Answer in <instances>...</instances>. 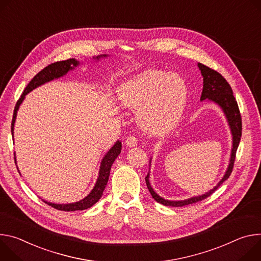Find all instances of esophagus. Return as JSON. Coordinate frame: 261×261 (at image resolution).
I'll return each mask as SVG.
<instances>
[{
    "label": "esophagus",
    "instance_id": "esophagus-1",
    "mask_svg": "<svg viewBox=\"0 0 261 261\" xmlns=\"http://www.w3.org/2000/svg\"><path fill=\"white\" fill-rule=\"evenodd\" d=\"M125 144L128 146V147H135L138 145V140L137 138L130 136V137H127L126 140H125Z\"/></svg>",
    "mask_w": 261,
    "mask_h": 261
}]
</instances>
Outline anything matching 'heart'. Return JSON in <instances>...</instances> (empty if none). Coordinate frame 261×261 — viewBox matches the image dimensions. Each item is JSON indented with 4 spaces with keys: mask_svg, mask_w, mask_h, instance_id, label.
<instances>
[{
    "mask_svg": "<svg viewBox=\"0 0 261 261\" xmlns=\"http://www.w3.org/2000/svg\"><path fill=\"white\" fill-rule=\"evenodd\" d=\"M188 94V85L180 75L154 69L126 81L120 89L123 105L137 110L141 127L153 135L165 134L178 123Z\"/></svg>",
    "mask_w": 261,
    "mask_h": 261,
    "instance_id": "heart-1",
    "label": "heart"
}]
</instances>
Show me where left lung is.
Listing matches in <instances>:
<instances>
[{
    "mask_svg": "<svg viewBox=\"0 0 261 261\" xmlns=\"http://www.w3.org/2000/svg\"><path fill=\"white\" fill-rule=\"evenodd\" d=\"M198 67L201 71L202 76H203V89H202L200 100L201 101H211V102L218 105L222 109L225 117H226V120L228 122L230 132H231V136H232V147H231L230 160H229V164H228V167H227V170L225 172L224 176L218 182V185L216 187H214V189L206 192L205 194L194 196V197H191V198L185 199V200H176V201L168 200V199H164L163 197L158 195L150 185L149 173H148L147 176L145 177V180H146L147 188H148L152 198L156 202H159V203L166 205V206L181 207L185 205L196 203V202L203 200V199L207 198L208 196H211L225 180H227L229 178L231 172H232L233 164H234V160H236V153H237L239 144L241 141V137H242V117L240 114L238 102L233 96V92H232V89H231L230 85L216 70H214L203 64H201V63H198ZM150 165H151V159L149 161V167H150ZM149 170H150V168H149Z\"/></svg>",
    "mask_w": 261,
    "mask_h": 261,
    "instance_id": "1",
    "label": "left lung"
}]
</instances>
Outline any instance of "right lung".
Returning a JSON list of instances; mask_svg holds the SVG:
<instances>
[{
  "instance_id": "1",
  "label": "right lung",
  "mask_w": 261,
  "mask_h": 261,
  "mask_svg": "<svg viewBox=\"0 0 261 261\" xmlns=\"http://www.w3.org/2000/svg\"><path fill=\"white\" fill-rule=\"evenodd\" d=\"M108 56L109 55H98L96 57H93V59L98 61V60L101 59V58H107ZM80 64H81L80 61H77L76 59H68V60H65V61L51 63L50 65L43 68L40 72H38L31 80V82L28 84V86L25 87V89L23 90V93L21 94L20 98L17 100L14 112H13V118H12V123H11L12 137H13V133H14V123H15V119H16V116H17V111H18L20 105L22 103L23 99L25 98V95L28 93H30L32 90L36 89L37 87H39V86H41L45 83H48V82L54 81L56 79L64 76L68 71L73 70ZM121 146H122L121 142L119 140L116 141V143L114 144L113 147L105 154V156L102 158L101 163H100L98 177L96 179V182H95L93 189L91 190V192L88 195H87L85 198H83L80 201L73 202V203H66V204L53 203V202H47L44 199H42V201L45 202L46 204L50 205L51 207L56 208V210L65 211V212L84 211V210H87V208L91 207L92 205H94L102 196V192H103V190H105V188L108 184V180H109L111 167H112L114 161L117 159V156L120 154Z\"/></svg>"
}]
</instances>
